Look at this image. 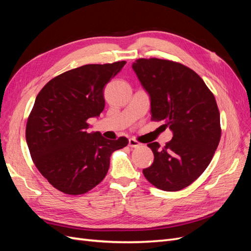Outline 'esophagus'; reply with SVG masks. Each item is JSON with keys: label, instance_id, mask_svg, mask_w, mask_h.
Segmentation results:
<instances>
[{"label": "esophagus", "instance_id": "1", "mask_svg": "<svg viewBox=\"0 0 251 251\" xmlns=\"http://www.w3.org/2000/svg\"><path fill=\"white\" fill-rule=\"evenodd\" d=\"M128 146H130L131 148H138V147H140V142L134 138H130L128 139Z\"/></svg>", "mask_w": 251, "mask_h": 251}]
</instances>
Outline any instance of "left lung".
Returning a JSON list of instances; mask_svg holds the SVG:
<instances>
[{"instance_id":"8db88e82","label":"left lung","mask_w":251,"mask_h":251,"mask_svg":"<svg viewBox=\"0 0 251 251\" xmlns=\"http://www.w3.org/2000/svg\"><path fill=\"white\" fill-rule=\"evenodd\" d=\"M151 96V120H164L174 133L163 148L149 143L154 162L142 171L159 189L177 192L206 170L221 138L216 98L191 68L161 58H138L133 64Z\"/></svg>"}]
</instances>
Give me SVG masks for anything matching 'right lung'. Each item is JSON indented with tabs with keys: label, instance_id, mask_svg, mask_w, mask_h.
Here are the masks:
<instances>
[{
	"label": "right lung",
	"instance_id": "right-lung-1",
	"mask_svg": "<svg viewBox=\"0 0 251 251\" xmlns=\"http://www.w3.org/2000/svg\"><path fill=\"white\" fill-rule=\"evenodd\" d=\"M125 60L90 64L49 80L37 94L26 125V141L36 169L66 195H82L105 177L114 151L127 146L126 137L90 134L88 119L104 108L103 88L121 71Z\"/></svg>",
	"mask_w": 251,
	"mask_h": 251
}]
</instances>
